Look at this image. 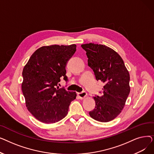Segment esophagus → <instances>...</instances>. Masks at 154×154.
<instances>
[{
  "instance_id": "obj_1",
  "label": "esophagus",
  "mask_w": 154,
  "mask_h": 154,
  "mask_svg": "<svg viewBox=\"0 0 154 154\" xmlns=\"http://www.w3.org/2000/svg\"><path fill=\"white\" fill-rule=\"evenodd\" d=\"M77 95H78L79 97L80 98V99H83L85 97H86L87 95V94L85 92H82L77 93Z\"/></svg>"
}]
</instances>
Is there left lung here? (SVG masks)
Segmentation results:
<instances>
[{
	"label": "left lung",
	"mask_w": 154,
	"mask_h": 154,
	"mask_svg": "<svg viewBox=\"0 0 154 154\" xmlns=\"http://www.w3.org/2000/svg\"><path fill=\"white\" fill-rule=\"evenodd\" d=\"M86 51L88 66L94 71L97 80L104 83L102 95H95V109L90 116L101 122L114 120L125 106L130 93V75L122 57L112 48L101 44L81 45Z\"/></svg>",
	"instance_id": "1"
}]
</instances>
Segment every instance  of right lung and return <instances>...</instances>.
I'll use <instances>...</instances> for the list:
<instances>
[{
  "mask_svg": "<svg viewBox=\"0 0 154 154\" xmlns=\"http://www.w3.org/2000/svg\"><path fill=\"white\" fill-rule=\"evenodd\" d=\"M76 45L43 46L31 55L22 71V91L28 110L40 122H57L66 117L75 92L57 86L60 77L67 81L66 67Z\"/></svg>",
  "mask_w": 154,
  "mask_h": 154,
  "instance_id": "1",
  "label": "right lung"
}]
</instances>
